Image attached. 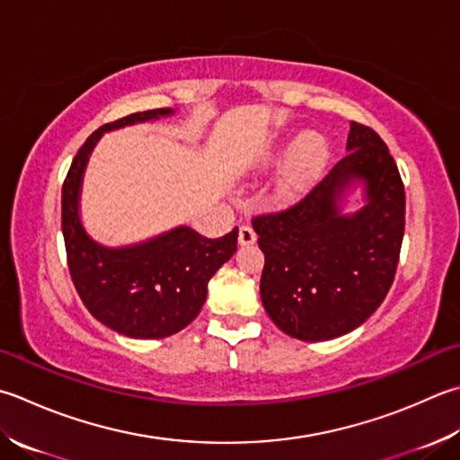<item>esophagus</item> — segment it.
Here are the masks:
<instances>
[{"mask_svg":"<svg viewBox=\"0 0 460 460\" xmlns=\"http://www.w3.org/2000/svg\"><path fill=\"white\" fill-rule=\"evenodd\" d=\"M257 241V233L249 225H241L239 227V245H253Z\"/></svg>","mask_w":460,"mask_h":460,"instance_id":"esophagus-1","label":"esophagus"}]
</instances>
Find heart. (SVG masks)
<instances>
[{
    "label": "heart",
    "mask_w": 460,
    "mask_h": 460,
    "mask_svg": "<svg viewBox=\"0 0 460 460\" xmlns=\"http://www.w3.org/2000/svg\"><path fill=\"white\" fill-rule=\"evenodd\" d=\"M283 149L277 153L281 155ZM329 157V143L321 133H305L293 147L289 161H287L285 173L281 179V191L293 195L307 185L319 173Z\"/></svg>",
    "instance_id": "obj_1"
}]
</instances>
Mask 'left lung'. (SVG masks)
Masks as SVG:
<instances>
[{"mask_svg":"<svg viewBox=\"0 0 460 460\" xmlns=\"http://www.w3.org/2000/svg\"><path fill=\"white\" fill-rule=\"evenodd\" d=\"M363 178L367 205L341 216L336 201ZM265 253L261 301L275 325L301 341L341 337L389 293L404 233V185L379 133L350 123L347 153L295 205L253 217Z\"/></svg>","mask_w":460,"mask_h":460,"instance_id":"1","label":"left lung"}]
</instances>
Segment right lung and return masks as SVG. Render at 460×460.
I'll use <instances>...</instances> for the list:
<instances>
[{"instance_id": "1", "label": "right lung", "mask_w": 460, "mask_h": 460, "mask_svg": "<svg viewBox=\"0 0 460 460\" xmlns=\"http://www.w3.org/2000/svg\"><path fill=\"white\" fill-rule=\"evenodd\" d=\"M169 113L173 110H149L102 125L79 147L61 187V229L75 291L97 321L133 339H164L185 329L203 307L209 279L237 251V227L219 239L177 227L123 249L97 245L81 227V177L102 133Z\"/></svg>"}]
</instances>
